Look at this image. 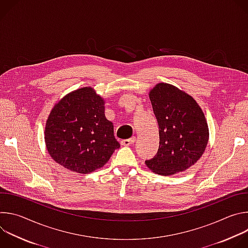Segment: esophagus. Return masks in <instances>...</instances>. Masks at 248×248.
Here are the masks:
<instances>
[{"label":"esophagus","mask_w":248,"mask_h":248,"mask_svg":"<svg viewBox=\"0 0 248 248\" xmlns=\"http://www.w3.org/2000/svg\"><path fill=\"white\" fill-rule=\"evenodd\" d=\"M134 141H135V136H133V137H131V138H129V139L122 140V141H121V144L124 145V146H129V145H131V144L134 143Z\"/></svg>","instance_id":"1"}]
</instances>
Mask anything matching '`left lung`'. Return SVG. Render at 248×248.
<instances>
[{
    "instance_id": "obj_1",
    "label": "left lung",
    "mask_w": 248,
    "mask_h": 248,
    "mask_svg": "<svg viewBox=\"0 0 248 248\" xmlns=\"http://www.w3.org/2000/svg\"><path fill=\"white\" fill-rule=\"evenodd\" d=\"M159 124L160 142L147 167L159 174H172L194 165L209 138L208 125L196 101L168 83L157 84L149 94Z\"/></svg>"
}]
</instances>
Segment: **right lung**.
Instances as JSON below:
<instances>
[{"mask_svg":"<svg viewBox=\"0 0 248 248\" xmlns=\"http://www.w3.org/2000/svg\"><path fill=\"white\" fill-rule=\"evenodd\" d=\"M104 110L103 99L90 87L63 97L46 124L45 142L51 157L79 173L94 171L107 163L121 145Z\"/></svg>","mask_w":248,"mask_h":248,"instance_id":"obj_1","label":"right lung"}]
</instances>
